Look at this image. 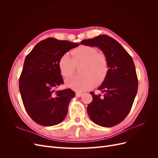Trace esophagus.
<instances>
[{
	"label": "esophagus",
	"mask_w": 158,
	"mask_h": 158,
	"mask_svg": "<svg viewBox=\"0 0 158 158\" xmlns=\"http://www.w3.org/2000/svg\"><path fill=\"white\" fill-rule=\"evenodd\" d=\"M82 93H80V92H76V96L78 97V98H80V97L82 96Z\"/></svg>",
	"instance_id": "obj_1"
}]
</instances>
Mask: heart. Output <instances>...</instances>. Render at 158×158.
Segmentation results:
<instances>
[{
  "label": "heart",
  "mask_w": 158,
  "mask_h": 158,
  "mask_svg": "<svg viewBox=\"0 0 158 158\" xmlns=\"http://www.w3.org/2000/svg\"><path fill=\"white\" fill-rule=\"evenodd\" d=\"M72 57L67 53L62 55L58 62L61 75L68 78L73 74L75 66L82 65L78 77L66 81L68 87L77 92H84L100 84L107 77L109 71L108 60L103 52H98L88 45H81L71 52Z\"/></svg>",
  "instance_id": "1"
}]
</instances>
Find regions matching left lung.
Listing matches in <instances>:
<instances>
[{
    "label": "left lung",
    "instance_id": "8db88e82",
    "mask_svg": "<svg viewBox=\"0 0 158 158\" xmlns=\"http://www.w3.org/2000/svg\"><path fill=\"white\" fill-rule=\"evenodd\" d=\"M80 44L98 47L106 55L109 71L98 89L103 94L92 95L88 114L94 123L112 127L122 122L130 112L138 91L135 66L131 55L113 38L101 35L84 40Z\"/></svg>",
    "mask_w": 158,
    "mask_h": 158
}]
</instances>
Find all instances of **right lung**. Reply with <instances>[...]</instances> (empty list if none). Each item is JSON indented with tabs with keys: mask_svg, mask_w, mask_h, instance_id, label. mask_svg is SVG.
Segmentation results:
<instances>
[{
	"mask_svg": "<svg viewBox=\"0 0 158 158\" xmlns=\"http://www.w3.org/2000/svg\"><path fill=\"white\" fill-rule=\"evenodd\" d=\"M78 45L49 37L38 43L26 57L19 89L27 113L40 125H56L67 114L75 93L69 88L54 92L63 83L58 62L62 55Z\"/></svg>",
	"mask_w": 158,
	"mask_h": 158,
	"instance_id": "right-lung-1",
	"label": "right lung"
}]
</instances>
